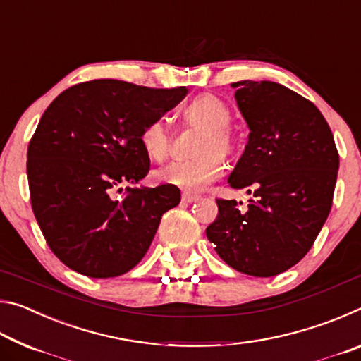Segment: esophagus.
I'll return each mask as SVG.
<instances>
[{"mask_svg": "<svg viewBox=\"0 0 361 361\" xmlns=\"http://www.w3.org/2000/svg\"><path fill=\"white\" fill-rule=\"evenodd\" d=\"M181 200H183V202H186V204H192V202H197L199 195L185 191V192H183V195H181Z\"/></svg>", "mask_w": 361, "mask_h": 361, "instance_id": "obj_1", "label": "esophagus"}]
</instances>
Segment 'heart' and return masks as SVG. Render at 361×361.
<instances>
[{
	"label": "heart",
	"instance_id": "1",
	"mask_svg": "<svg viewBox=\"0 0 361 361\" xmlns=\"http://www.w3.org/2000/svg\"><path fill=\"white\" fill-rule=\"evenodd\" d=\"M186 122L202 127L195 154L191 161L170 162L152 172V178L164 185H172L186 191H200L215 181L223 172V157L235 149V137L231 132V109L228 103L213 94H200L183 109ZM140 145L151 161L162 162L170 154V133L166 122L154 119L148 122L140 133Z\"/></svg>",
	"mask_w": 361,
	"mask_h": 361
}]
</instances>
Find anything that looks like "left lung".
Masks as SVG:
<instances>
[{"instance_id": "obj_1", "label": "left lung", "mask_w": 361, "mask_h": 361, "mask_svg": "<svg viewBox=\"0 0 361 361\" xmlns=\"http://www.w3.org/2000/svg\"><path fill=\"white\" fill-rule=\"evenodd\" d=\"M250 129L229 175L255 199L248 209L216 199L207 237L226 264L253 277H272L301 261L333 204L339 154L328 122L312 102L271 81L234 82Z\"/></svg>"}]
</instances>
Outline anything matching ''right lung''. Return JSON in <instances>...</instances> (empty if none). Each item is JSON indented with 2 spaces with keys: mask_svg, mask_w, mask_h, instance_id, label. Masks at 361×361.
<instances>
[{
  "mask_svg": "<svg viewBox=\"0 0 361 361\" xmlns=\"http://www.w3.org/2000/svg\"><path fill=\"white\" fill-rule=\"evenodd\" d=\"M186 94L95 79L47 106L30 140L27 175L36 221L65 266L108 279L142 261L164 213L180 204V189L127 186L122 199L114 194L149 172L140 133Z\"/></svg>",
  "mask_w": 361,
  "mask_h": 361,
  "instance_id": "1",
  "label": "right lung"
}]
</instances>
